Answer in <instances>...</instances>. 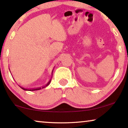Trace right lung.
<instances>
[{
	"label": "right lung",
	"mask_w": 128,
	"mask_h": 128,
	"mask_svg": "<svg viewBox=\"0 0 128 128\" xmlns=\"http://www.w3.org/2000/svg\"><path fill=\"white\" fill-rule=\"evenodd\" d=\"M52 73H53V71H52ZM52 73V76H53V74ZM50 82H51V80H50L49 81H48V84H46V85H45L44 86V87H42V88L43 89V88H45V87H46L47 86H48V84H50ZM21 89H23V90H28V91H33V90H40V89H42V88H36V89H25V88H22V87H20Z\"/></svg>",
	"instance_id": "right-lung-1"
}]
</instances>
